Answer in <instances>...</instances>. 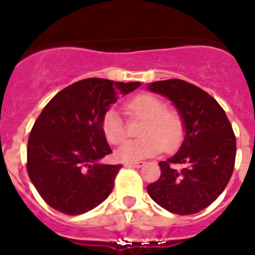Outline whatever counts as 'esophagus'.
Masks as SVG:
<instances>
[{
    "instance_id": "obj_1",
    "label": "esophagus",
    "mask_w": 255,
    "mask_h": 255,
    "mask_svg": "<svg viewBox=\"0 0 255 255\" xmlns=\"http://www.w3.org/2000/svg\"><path fill=\"white\" fill-rule=\"evenodd\" d=\"M128 168H140L144 165V161H129V163L124 164Z\"/></svg>"
}]
</instances>
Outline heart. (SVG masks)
I'll return each instance as SVG.
<instances>
[{
  "label": "heart",
  "instance_id": "b5f03b06",
  "mask_svg": "<svg viewBox=\"0 0 255 255\" xmlns=\"http://www.w3.org/2000/svg\"><path fill=\"white\" fill-rule=\"evenodd\" d=\"M129 118L143 119L140 135L143 137L128 140L116 151L122 161H139L157 155L161 149L173 151L181 143L185 127L177 111L168 110L167 104L152 94H139L126 104ZM102 132L110 144H120L127 136V128L119 112L110 108L103 115Z\"/></svg>",
  "mask_w": 255,
  "mask_h": 255
}]
</instances>
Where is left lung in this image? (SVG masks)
<instances>
[{"label": "left lung", "mask_w": 255, "mask_h": 255, "mask_svg": "<svg viewBox=\"0 0 255 255\" xmlns=\"http://www.w3.org/2000/svg\"><path fill=\"white\" fill-rule=\"evenodd\" d=\"M147 88L173 103L185 127L181 147L160 161L161 174L147 186L148 194L170 213H197L224 192L232 177L237 149L232 124L217 100L197 86L168 79ZM177 163L181 170L174 167Z\"/></svg>", "instance_id": "1"}]
</instances>
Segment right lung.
Wrapping results in <instances>:
<instances>
[{
	"label": "right lung",
	"mask_w": 255,
	"mask_h": 255,
	"mask_svg": "<svg viewBox=\"0 0 255 255\" xmlns=\"http://www.w3.org/2000/svg\"><path fill=\"white\" fill-rule=\"evenodd\" d=\"M139 86L88 78L63 88L46 104L30 132L26 167L47 205L77 216L110 196L122 165L100 163L112 152L100 123L119 95Z\"/></svg>",
	"instance_id": "obj_1"
}]
</instances>
